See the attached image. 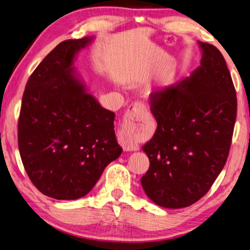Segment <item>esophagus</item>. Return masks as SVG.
Here are the masks:
<instances>
[{
    "label": "esophagus",
    "mask_w": 250,
    "mask_h": 250,
    "mask_svg": "<svg viewBox=\"0 0 250 250\" xmlns=\"http://www.w3.org/2000/svg\"><path fill=\"white\" fill-rule=\"evenodd\" d=\"M147 111V107L144 103L136 101L133 103L126 110L121 131L118 134V142L125 151H136L139 149V143L136 141V124L137 121L143 114Z\"/></svg>",
    "instance_id": "obj_1"
}]
</instances>
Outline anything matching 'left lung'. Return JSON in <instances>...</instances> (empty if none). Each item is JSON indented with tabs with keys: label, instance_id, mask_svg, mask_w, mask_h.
Listing matches in <instances>:
<instances>
[{
	"label": "left lung",
	"instance_id": "obj_1",
	"mask_svg": "<svg viewBox=\"0 0 250 250\" xmlns=\"http://www.w3.org/2000/svg\"><path fill=\"white\" fill-rule=\"evenodd\" d=\"M200 46L201 66L190 78L150 95L158 126L142 147L150 167L141 184L162 208H187L201 200L226 165L232 141V79L220 50L202 42Z\"/></svg>",
	"mask_w": 250,
	"mask_h": 250
}]
</instances>
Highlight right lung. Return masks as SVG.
<instances>
[{
	"label": "right lung",
	"instance_id": "1",
	"mask_svg": "<svg viewBox=\"0 0 250 250\" xmlns=\"http://www.w3.org/2000/svg\"><path fill=\"white\" fill-rule=\"evenodd\" d=\"M91 38L57 45L32 72L18 121V146L29 178L46 196L77 200L98 182L123 149L115 114L99 104L71 66Z\"/></svg>",
	"mask_w": 250,
	"mask_h": 250
}]
</instances>
